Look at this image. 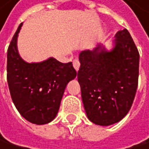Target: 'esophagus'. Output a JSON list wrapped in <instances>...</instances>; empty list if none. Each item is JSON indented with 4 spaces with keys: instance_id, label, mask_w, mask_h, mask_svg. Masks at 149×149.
Instances as JSON below:
<instances>
[{
    "instance_id": "1",
    "label": "esophagus",
    "mask_w": 149,
    "mask_h": 149,
    "mask_svg": "<svg viewBox=\"0 0 149 149\" xmlns=\"http://www.w3.org/2000/svg\"><path fill=\"white\" fill-rule=\"evenodd\" d=\"M79 66H80V63H79V60L75 59V60L73 61V67L75 68V70L78 71V70H79Z\"/></svg>"
}]
</instances>
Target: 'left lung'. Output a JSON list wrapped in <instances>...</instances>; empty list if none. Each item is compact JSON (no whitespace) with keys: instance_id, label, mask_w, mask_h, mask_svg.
Returning <instances> with one entry per match:
<instances>
[{"instance_id":"obj_1","label":"left lung","mask_w":149,"mask_h":149,"mask_svg":"<svg viewBox=\"0 0 149 149\" xmlns=\"http://www.w3.org/2000/svg\"><path fill=\"white\" fill-rule=\"evenodd\" d=\"M114 46L103 45L79 54L78 80L88 118L97 125L120 122L132 105L138 88L139 54L129 31L115 35Z\"/></svg>"}]
</instances>
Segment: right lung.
Returning <instances> with one entry per match:
<instances>
[{"instance_id":"right-lung-1","label":"right lung","mask_w":149,"mask_h":149,"mask_svg":"<svg viewBox=\"0 0 149 149\" xmlns=\"http://www.w3.org/2000/svg\"><path fill=\"white\" fill-rule=\"evenodd\" d=\"M21 23L8 48L7 81L19 113L35 124L52 122L58 113L67 84L76 78L72 62L61 63L51 57L42 62H26L19 54L17 40Z\"/></svg>"}]
</instances>
